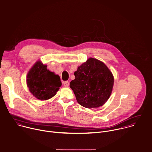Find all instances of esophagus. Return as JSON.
I'll use <instances>...</instances> for the list:
<instances>
[{
    "mask_svg": "<svg viewBox=\"0 0 152 152\" xmlns=\"http://www.w3.org/2000/svg\"><path fill=\"white\" fill-rule=\"evenodd\" d=\"M69 85V83L68 81H65V82H64V87H68Z\"/></svg>",
    "mask_w": 152,
    "mask_h": 152,
    "instance_id": "1",
    "label": "esophagus"
}]
</instances>
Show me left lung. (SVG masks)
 Wrapping results in <instances>:
<instances>
[{
  "mask_svg": "<svg viewBox=\"0 0 152 152\" xmlns=\"http://www.w3.org/2000/svg\"><path fill=\"white\" fill-rule=\"evenodd\" d=\"M70 83L79 104L87 108H99L108 100L113 87L112 72L102 61L89 58L75 71Z\"/></svg>",
  "mask_w": 152,
  "mask_h": 152,
  "instance_id": "8db88e82",
  "label": "left lung"
}]
</instances>
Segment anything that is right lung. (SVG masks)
Instances as JSON below:
<instances>
[{"mask_svg":"<svg viewBox=\"0 0 152 152\" xmlns=\"http://www.w3.org/2000/svg\"><path fill=\"white\" fill-rule=\"evenodd\" d=\"M47 67V65L39 60L30 69L26 77L29 91L41 101L53 98L62 85L60 76L50 71Z\"/></svg>","mask_w":152,"mask_h":152,"instance_id":"right-lung-1","label":"right lung"}]
</instances>
